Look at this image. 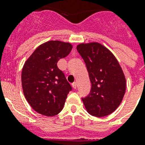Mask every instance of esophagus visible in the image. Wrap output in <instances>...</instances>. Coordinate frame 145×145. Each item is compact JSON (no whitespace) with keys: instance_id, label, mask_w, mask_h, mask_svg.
<instances>
[{"instance_id":"34e87169","label":"esophagus","mask_w":145,"mask_h":145,"mask_svg":"<svg viewBox=\"0 0 145 145\" xmlns=\"http://www.w3.org/2000/svg\"><path fill=\"white\" fill-rule=\"evenodd\" d=\"M72 87H73V88H74V89L77 88V83H76V82H74V83H73Z\"/></svg>"}]
</instances>
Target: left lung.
<instances>
[{"instance_id":"1","label":"left lung","mask_w":145,"mask_h":145,"mask_svg":"<svg viewBox=\"0 0 145 145\" xmlns=\"http://www.w3.org/2000/svg\"><path fill=\"white\" fill-rule=\"evenodd\" d=\"M77 50L86 64L91 83L90 93L82 99L87 112L102 117L115 111L126 91V78L115 56L101 43H80Z\"/></svg>"}]
</instances>
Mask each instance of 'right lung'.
Instances as JSON below:
<instances>
[{
  "label": "right lung",
  "instance_id": "right-lung-1",
  "mask_svg": "<svg viewBox=\"0 0 145 145\" xmlns=\"http://www.w3.org/2000/svg\"><path fill=\"white\" fill-rule=\"evenodd\" d=\"M70 42L50 40L39 46L24 63L22 86L31 107L46 116L57 115L63 109L71 86L57 67L58 60L72 50Z\"/></svg>",
  "mask_w": 145,
  "mask_h": 145
}]
</instances>
